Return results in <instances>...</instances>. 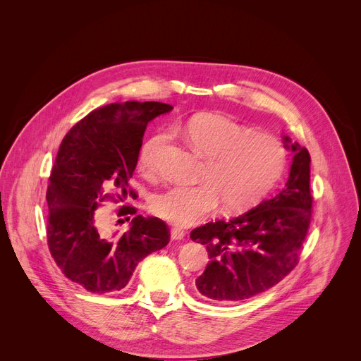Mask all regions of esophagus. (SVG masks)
<instances>
[{
    "label": "esophagus",
    "instance_id": "esophagus-1",
    "mask_svg": "<svg viewBox=\"0 0 361 361\" xmlns=\"http://www.w3.org/2000/svg\"><path fill=\"white\" fill-rule=\"evenodd\" d=\"M185 236V232L181 227H171V239L173 240H181Z\"/></svg>",
    "mask_w": 361,
    "mask_h": 361
}]
</instances>
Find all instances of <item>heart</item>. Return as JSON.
Returning <instances> with one entry per match:
<instances>
[{
	"label": "heart",
	"mask_w": 361,
	"mask_h": 361,
	"mask_svg": "<svg viewBox=\"0 0 361 361\" xmlns=\"http://www.w3.org/2000/svg\"><path fill=\"white\" fill-rule=\"evenodd\" d=\"M183 133L207 164L202 184H177L152 197L154 214L173 224L199 221L210 216L219 202L231 212L247 209L275 185L285 169L286 151L276 137L249 130L226 116L197 115L183 126ZM169 141V133H159L144 142L140 151L142 171L155 173Z\"/></svg>",
	"instance_id": "heart-1"
}]
</instances>
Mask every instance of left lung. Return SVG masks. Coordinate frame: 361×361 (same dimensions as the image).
Listing matches in <instances>:
<instances>
[{"instance_id":"1","label":"left lung","mask_w":361,"mask_h":361,"mask_svg":"<svg viewBox=\"0 0 361 361\" xmlns=\"http://www.w3.org/2000/svg\"><path fill=\"white\" fill-rule=\"evenodd\" d=\"M285 147L293 151V159L289 178L278 194L243 214L191 231L190 238L207 247L210 259L195 279L203 298L214 302L252 298L298 265L312 216L311 157L297 142Z\"/></svg>"}]
</instances>
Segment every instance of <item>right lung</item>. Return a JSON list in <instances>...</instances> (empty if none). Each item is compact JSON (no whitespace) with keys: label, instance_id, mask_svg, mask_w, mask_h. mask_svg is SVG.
Masks as SVG:
<instances>
[{"label":"right lung","instance_id":"add662e5","mask_svg":"<svg viewBox=\"0 0 361 361\" xmlns=\"http://www.w3.org/2000/svg\"><path fill=\"white\" fill-rule=\"evenodd\" d=\"M171 109L161 102L109 104L79 121L60 144L46 194L47 245L64 276L89 292H119L144 257L170 242L166 221L137 214L134 206L116 209L118 217L137 214L122 235L96 210L106 200L137 197L129 178L147 125Z\"/></svg>","mask_w":361,"mask_h":361}]
</instances>
